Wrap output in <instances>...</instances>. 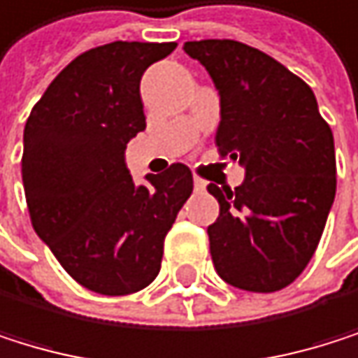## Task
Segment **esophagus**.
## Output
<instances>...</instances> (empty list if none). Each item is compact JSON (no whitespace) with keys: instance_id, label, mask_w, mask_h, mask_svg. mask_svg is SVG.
Returning a JSON list of instances; mask_svg holds the SVG:
<instances>
[{"instance_id":"obj_1","label":"esophagus","mask_w":358,"mask_h":358,"mask_svg":"<svg viewBox=\"0 0 358 358\" xmlns=\"http://www.w3.org/2000/svg\"><path fill=\"white\" fill-rule=\"evenodd\" d=\"M193 187H195V191H197V193H203V191L208 189V182H206V180H201V178H197V176H195V180H193Z\"/></svg>"}]
</instances>
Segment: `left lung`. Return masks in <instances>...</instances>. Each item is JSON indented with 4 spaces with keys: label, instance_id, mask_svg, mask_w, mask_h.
Returning <instances> with one entry per match:
<instances>
[{
    "label": "left lung",
    "instance_id": "left-lung-1",
    "mask_svg": "<svg viewBox=\"0 0 358 358\" xmlns=\"http://www.w3.org/2000/svg\"><path fill=\"white\" fill-rule=\"evenodd\" d=\"M220 97L216 146L246 169L236 191L210 185L208 227L227 285L273 293L310 263L336 199V146L312 89L269 55L236 40L187 42Z\"/></svg>",
    "mask_w": 358,
    "mask_h": 358
}]
</instances>
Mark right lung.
Segmentation results:
<instances>
[{"label": "right lung", "mask_w": 358, "mask_h": 358, "mask_svg": "<svg viewBox=\"0 0 358 358\" xmlns=\"http://www.w3.org/2000/svg\"><path fill=\"white\" fill-rule=\"evenodd\" d=\"M176 42H112L76 57L34 106L22 136L31 224L63 269L99 295H131L157 278L163 242L193 193L173 163L136 185L124 148L146 129L140 80Z\"/></svg>", "instance_id": "1"}]
</instances>
